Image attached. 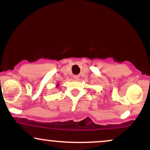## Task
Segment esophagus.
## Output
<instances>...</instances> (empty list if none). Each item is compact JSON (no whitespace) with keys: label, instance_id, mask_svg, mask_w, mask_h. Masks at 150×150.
<instances>
[{"label":"esophagus","instance_id":"obj_1","mask_svg":"<svg viewBox=\"0 0 150 150\" xmlns=\"http://www.w3.org/2000/svg\"><path fill=\"white\" fill-rule=\"evenodd\" d=\"M73 77L75 80H78L79 78H80V76H79L78 75H74Z\"/></svg>","mask_w":150,"mask_h":150}]
</instances>
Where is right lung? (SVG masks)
Returning <instances> with one entry per match:
<instances>
[{"mask_svg":"<svg viewBox=\"0 0 150 150\" xmlns=\"http://www.w3.org/2000/svg\"><path fill=\"white\" fill-rule=\"evenodd\" d=\"M57 86H58V85H57Z\"/></svg>","mask_w":150,"mask_h":150,"instance_id":"right-lung-1","label":"right lung"}]
</instances>
